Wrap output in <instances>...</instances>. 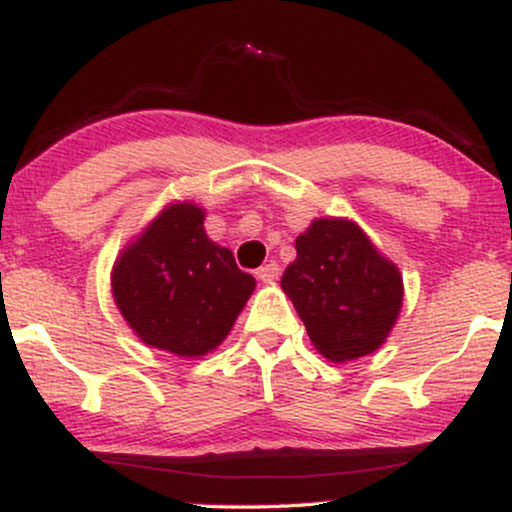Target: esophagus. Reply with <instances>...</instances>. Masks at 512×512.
<instances>
[{
    "label": "esophagus",
    "instance_id": "1",
    "mask_svg": "<svg viewBox=\"0 0 512 512\" xmlns=\"http://www.w3.org/2000/svg\"><path fill=\"white\" fill-rule=\"evenodd\" d=\"M257 279L260 281H264V284H269V281H274L276 276H279V264L276 262H267V264H262L260 269H257Z\"/></svg>",
    "mask_w": 512,
    "mask_h": 512
}]
</instances>
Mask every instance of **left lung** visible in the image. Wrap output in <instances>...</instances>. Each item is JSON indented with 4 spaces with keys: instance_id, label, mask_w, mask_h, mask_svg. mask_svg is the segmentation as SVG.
Masks as SVG:
<instances>
[{
    "instance_id": "obj_1",
    "label": "left lung",
    "mask_w": 512,
    "mask_h": 512,
    "mask_svg": "<svg viewBox=\"0 0 512 512\" xmlns=\"http://www.w3.org/2000/svg\"><path fill=\"white\" fill-rule=\"evenodd\" d=\"M310 342L334 363L373 354L395 327L404 301L399 267L351 219H315L296 238V260L281 276Z\"/></svg>"
}]
</instances>
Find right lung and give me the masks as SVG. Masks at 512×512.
I'll return each mask as SVG.
<instances>
[{
    "instance_id": "obj_1",
    "label": "right lung",
    "mask_w": 512,
    "mask_h": 512,
    "mask_svg": "<svg viewBox=\"0 0 512 512\" xmlns=\"http://www.w3.org/2000/svg\"><path fill=\"white\" fill-rule=\"evenodd\" d=\"M204 211L170 202L117 255L110 289L129 330L180 358L214 351L255 291L233 252L204 231Z\"/></svg>"
}]
</instances>
